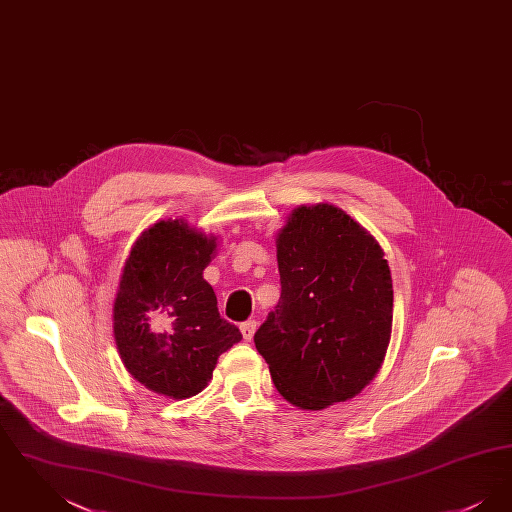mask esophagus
I'll return each instance as SVG.
<instances>
[{
	"mask_svg": "<svg viewBox=\"0 0 512 512\" xmlns=\"http://www.w3.org/2000/svg\"><path fill=\"white\" fill-rule=\"evenodd\" d=\"M240 330H242V336H244L245 341L253 340V336H255V330H257V322L255 320H245L240 324Z\"/></svg>",
	"mask_w": 512,
	"mask_h": 512,
	"instance_id": "esophagus-1",
	"label": "esophagus"
}]
</instances>
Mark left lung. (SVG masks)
<instances>
[{"mask_svg":"<svg viewBox=\"0 0 512 512\" xmlns=\"http://www.w3.org/2000/svg\"><path fill=\"white\" fill-rule=\"evenodd\" d=\"M282 293L255 332L280 395L320 411L361 393L390 345L393 286L384 249L334 205L293 209L276 236Z\"/></svg>","mask_w":512,"mask_h":512,"instance_id":"obj_1","label":"left lung"}]
</instances>
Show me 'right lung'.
Here are the masks:
<instances>
[{
    "mask_svg": "<svg viewBox=\"0 0 512 512\" xmlns=\"http://www.w3.org/2000/svg\"><path fill=\"white\" fill-rule=\"evenodd\" d=\"M215 253V236L180 219L155 222L130 249L113 334L126 370L149 391L171 399L197 395L220 355L242 340L220 318L217 295L203 278Z\"/></svg>",
    "mask_w": 512,
    "mask_h": 512,
    "instance_id": "obj_1",
    "label": "right lung"
}]
</instances>
